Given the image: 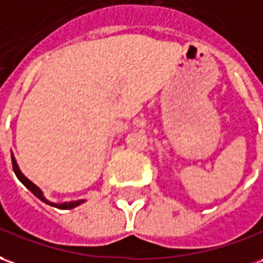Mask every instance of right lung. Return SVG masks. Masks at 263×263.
Returning a JSON list of instances; mask_svg holds the SVG:
<instances>
[{
  "label": "right lung",
  "instance_id": "add662e5",
  "mask_svg": "<svg viewBox=\"0 0 263 263\" xmlns=\"http://www.w3.org/2000/svg\"><path fill=\"white\" fill-rule=\"evenodd\" d=\"M12 170H14V172H15V175L16 178L21 181V182L27 186V188L34 194V195L36 196V198H40L42 202H45V203H48V205H52V206H55V208H60V209H72L75 208V206H78L80 205L81 202L82 201H77V202H68V203H61V205H57V203H52V202H49L48 199H45V196L42 195V192H41V189L38 188L36 185H34V183L31 182L29 179H27L25 176L21 174V171H20V168H18V165H16V161H15V158L12 157Z\"/></svg>",
  "mask_w": 263,
  "mask_h": 263
}]
</instances>
